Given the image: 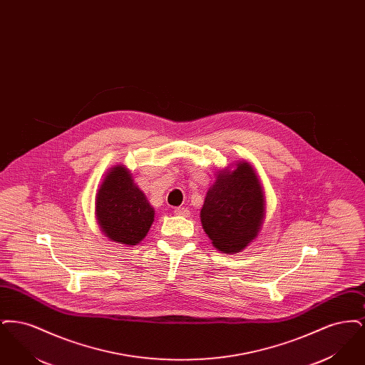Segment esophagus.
Returning <instances> with one entry per match:
<instances>
[{
	"label": "esophagus",
	"instance_id": "34e87169",
	"mask_svg": "<svg viewBox=\"0 0 365 365\" xmlns=\"http://www.w3.org/2000/svg\"><path fill=\"white\" fill-rule=\"evenodd\" d=\"M174 212L175 215H179V216H189V213H190V210L186 207H178V208H175Z\"/></svg>",
	"mask_w": 365,
	"mask_h": 365
}]
</instances>
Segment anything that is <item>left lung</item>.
<instances>
[{
	"instance_id": "left-lung-1",
	"label": "left lung",
	"mask_w": 365,
	"mask_h": 365,
	"mask_svg": "<svg viewBox=\"0 0 365 365\" xmlns=\"http://www.w3.org/2000/svg\"><path fill=\"white\" fill-rule=\"evenodd\" d=\"M264 219V194L247 163L220 173L201 209V223L216 249L237 253L259 232Z\"/></svg>"
}]
</instances>
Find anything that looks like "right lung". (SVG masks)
<instances>
[{
  "label": "right lung",
  "instance_id": "obj_1",
  "mask_svg": "<svg viewBox=\"0 0 365 365\" xmlns=\"http://www.w3.org/2000/svg\"><path fill=\"white\" fill-rule=\"evenodd\" d=\"M96 210L105 235L124 245L142 241L155 220V210L122 165L112 168L105 176L97 194Z\"/></svg>",
  "mask_w": 365,
  "mask_h": 365
}]
</instances>
